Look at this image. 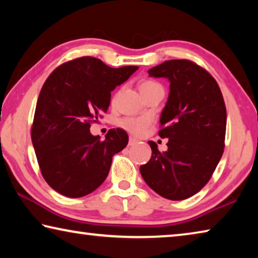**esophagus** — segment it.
<instances>
[{"instance_id":"1","label":"esophagus","mask_w":258,"mask_h":258,"mask_svg":"<svg viewBox=\"0 0 258 258\" xmlns=\"http://www.w3.org/2000/svg\"><path fill=\"white\" fill-rule=\"evenodd\" d=\"M138 142V140L135 139V138H133V137H130V140H128V146H133V145H135V143Z\"/></svg>"}]
</instances>
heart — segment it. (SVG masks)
Wrapping results in <instances>:
<instances>
[{
    "label": "heart",
    "mask_w": 258,
    "mask_h": 258,
    "mask_svg": "<svg viewBox=\"0 0 258 258\" xmlns=\"http://www.w3.org/2000/svg\"><path fill=\"white\" fill-rule=\"evenodd\" d=\"M157 86H160V85L157 84L155 82L146 81L141 83V85H140V90H141V92H145V91L151 90ZM119 125L130 133L135 134V135H141L146 132L148 125H149V120L146 118H124L119 121Z\"/></svg>",
    "instance_id": "heart-1"
}]
</instances>
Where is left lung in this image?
Segmentation results:
<instances>
[{"label": "left lung", "instance_id": "left-lung-1", "mask_svg": "<svg viewBox=\"0 0 258 258\" xmlns=\"http://www.w3.org/2000/svg\"><path fill=\"white\" fill-rule=\"evenodd\" d=\"M148 74L169 82L159 131L161 139H168V149L160 152L149 141L152 156L140 172L161 197L186 199L206 185L223 155L224 100L211 74L189 60H167Z\"/></svg>", "mask_w": 258, "mask_h": 258}]
</instances>
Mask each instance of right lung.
I'll use <instances>...</instances> for the list:
<instances>
[{
    "mask_svg": "<svg viewBox=\"0 0 258 258\" xmlns=\"http://www.w3.org/2000/svg\"><path fill=\"white\" fill-rule=\"evenodd\" d=\"M138 66L111 68L93 56L61 64L38 95L32 141L42 175L52 189L69 198L91 194L110 171L112 156L124 149L128 135L112 128L101 141L90 132L110 104L111 92Z\"/></svg>",
    "mask_w": 258,
    "mask_h": 258,
    "instance_id": "obj_1",
    "label": "right lung"
}]
</instances>
